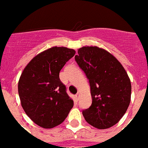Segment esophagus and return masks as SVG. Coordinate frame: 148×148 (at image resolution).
Returning <instances> with one entry per match:
<instances>
[{
    "instance_id": "esophagus-1",
    "label": "esophagus",
    "mask_w": 148,
    "mask_h": 148,
    "mask_svg": "<svg viewBox=\"0 0 148 148\" xmlns=\"http://www.w3.org/2000/svg\"><path fill=\"white\" fill-rule=\"evenodd\" d=\"M79 96H80V95H79V93H77L75 96H74V98L76 99V101H78V99H79Z\"/></svg>"
}]
</instances>
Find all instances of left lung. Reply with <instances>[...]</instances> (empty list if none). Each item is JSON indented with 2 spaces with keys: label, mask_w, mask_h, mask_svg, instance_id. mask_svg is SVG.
<instances>
[{
  "label": "left lung",
  "mask_w": 148,
  "mask_h": 148,
  "mask_svg": "<svg viewBox=\"0 0 148 148\" xmlns=\"http://www.w3.org/2000/svg\"><path fill=\"white\" fill-rule=\"evenodd\" d=\"M75 61L90 86L92 104L82 112L99 129L109 128L124 116L131 101L132 85L125 70L113 55L97 46L78 49Z\"/></svg>",
  "instance_id": "obj_1"
}]
</instances>
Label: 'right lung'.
Masks as SVG:
<instances>
[{
  "label": "right lung",
  "mask_w": 148,
  "mask_h": 148,
  "mask_svg": "<svg viewBox=\"0 0 148 148\" xmlns=\"http://www.w3.org/2000/svg\"><path fill=\"white\" fill-rule=\"evenodd\" d=\"M74 55V49L52 47L33 58L20 76L18 92L22 107L40 127L62 124L74 106L59 73Z\"/></svg>",
  "instance_id": "right-lung-1"
}]
</instances>
